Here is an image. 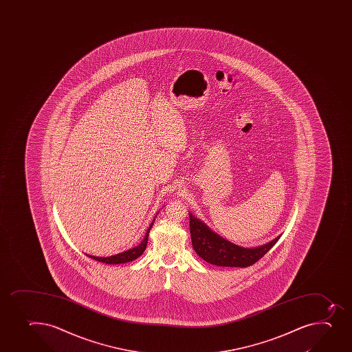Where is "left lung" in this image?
<instances>
[{
  "label": "left lung",
  "mask_w": 352,
  "mask_h": 352,
  "mask_svg": "<svg viewBox=\"0 0 352 352\" xmlns=\"http://www.w3.org/2000/svg\"><path fill=\"white\" fill-rule=\"evenodd\" d=\"M190 236L196 254L210 264L226 267H248L264 257L280 236L258 248L239 247L220 237L195 217L189 216Z\"/></svg>",
  "instance_id": "8db88e82"
}]
</instances>
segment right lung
Wrapping results in <instances>:
<instances>
[{
    "label": "right lung",
    "mask_w": 352,
    "mask_h": 352,
    "mask_svg": "<svg viewBox=\"0 0 352 352\" xmlns=\"http://www.w3.org/2000/svg\"><path fill=\"white\" fill-rule=\"evenodd\" d=\"M153 223L150 225L149 228L146 230V237L143 239L142 242H141L138 247L133 248V249H129V250L127 251H124L122 254L110 256V257H94V256H91V254H87V257L93 258L95 261H102V263H105V264H124V263L134 261V259L140 257V256L143 254V251L146 250V243H148V236H149V232L150 230H151Z\"/></svg>",
    "instance_id": "add662e5"
}]
</instances>
